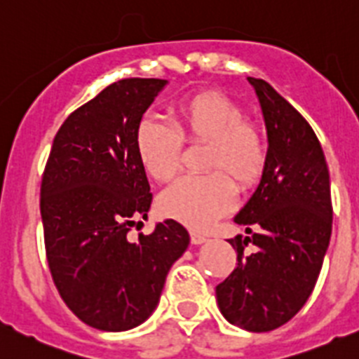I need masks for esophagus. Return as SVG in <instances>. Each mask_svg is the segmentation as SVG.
<instances>
[{"label": "esophagus", "mask_w": 359, "mask_h": 359, "mask_svg": "<svg viewBox=\"0 0 359 359\" xmlns=\"http://www.w3.org/2000/svg\"><path fill=\"white\" fill-rule=\"evenodd\" d=\"M191 243L193 244H203L207 241V237L203 236V233L196 232V230H191Z\"/></svg>", "instance_id": "esophagus-1"}]
</instances>
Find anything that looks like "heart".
<instances>
[{
  "label": "heart",
  "mask_w": 359,
  "mask_h": 359,
  "mask_svg": "<svg viewBox=\"0 0 359 359\" xmlns=\"http://www.w3.org/2000/svg\"><path fill=\"white\" fill-rule=\"evenodd\" d=\"M180 140L209 143L207 177H184L164 191L159 209L189 229H209L236 202V189L259 180L266 163V143L243 109L216 92L184 97L173 109V127L143 118L136 130V156L147 175L157 182L172 179L179 168Z\"/></svg>",
  "instance_id": "obj_1"
}]
</instances>
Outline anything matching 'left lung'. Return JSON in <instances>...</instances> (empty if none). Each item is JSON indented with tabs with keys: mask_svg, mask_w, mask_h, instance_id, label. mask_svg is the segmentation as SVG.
<instances>
[{
	"mask_svg": "<svg viewBox=\"0 0 359 359\" xmlns=\"http://www.w3.org/2000/svg\"><path fill=\"white\" fill-rule=\"evenodd\" d=\"M262 109L267 152L262 177L233 221L237 267L216 287L219 311L253 333L276 330L303 308L331 239L330 172L310 123L269 83L248 78ZM248 242L256 251L243 255Z\"/></svg>",
	"mask_w": 359,
	"mask_h": 359,
	"instance_id": "8db88e82",
	"label": "left lung"
}]
</instances>
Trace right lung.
<instances>
[{
    "label": "right lung",
    "instance_id": "obj_1",
    "mask_svg": "<svg viewBox=\"0 0 359 359\" xmlns=\"http://www.w3.org/2000/svg\"><path fill=\"white\" fill-rule=\"evenodd\" d=\"M166 79L130 78L106 86L56 133L40 187L49 269L67 306L88 326L127 331L157 308L173 264L189 246L180 223L127 232L152 203L136 156V130Z\"/></svg>",
    "mask_w": 359,
    "mask_h": 359
}]
</instances>
